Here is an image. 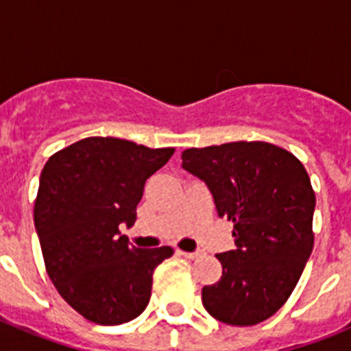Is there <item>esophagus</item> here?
<instances>
[{"mask_svg":"<svg viewBox=\"0 0 351 351\" xmlns=\"http://www.w3.org/2000/svg\"><path fill=\"white\" fill-rule=\"evenodd\" d=\"M179 255H182L184 258H197V256H200V251H179Z\"/></svg>","mask_w":351,"mask_h":351,"instance_id":"obj_1","label":"esophagus"}]
</instances>
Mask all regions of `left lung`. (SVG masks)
Instances as JSON below:
<instances>
[{"label":"left lung","instance_id":"left-lung-1","mask_svg":"<svg viewBox=\"0 0 351 351\" xmlns=\"http://www.w3.org/2000/svg\"><path fill=\"white\" fill-rule=\"evenodd\" d=\"M182 169L206 182L219 218L234 223L235 250L202 304L226 325L267 320L287 302L313 251L315 191L295 156L267 142L191 147Z\"/></svg>","mask_w":351,"mask_h":351}]
</instances>
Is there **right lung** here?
<instances>
[{
    "mask_svg": "<svg viewBox=\"0 0 351 351\" xmlns=\"http://www.w3.org/2000/svg\"><path fill=\"white\" fill-rule=\"evenodd\" d=\"M172 154V147L89 137L52 154L43 167L35 228L47 274L93 324L137 318L151 299L154 269L173 255L169 246H130L119 232L135 223L145 181Z\"/></svg>",
    "mask_w": 351,
    "mask_h": 351,
    "instance_id": "right-lung-1",
    "label": "right lung"
}]
</instances>
